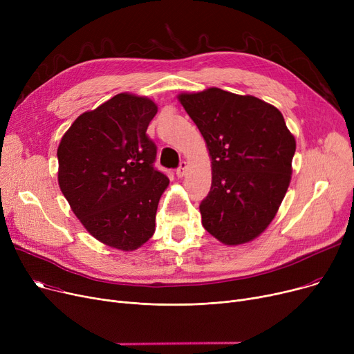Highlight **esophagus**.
Instances as JSON below:
<instances>
[{"label": "esophagus", "mask_w": 354, "mask_h": 354, "mask_svg": "<svg viewBox=\"0 0 354 354\" xmlns=\"http://www.w3.org/2000/svg\"><path fill=\"white\" fill-rule=\"evenodd\" d=\"M187 169H188V163L185 162V160H180V163H179V166H178V169H176V175H178L179 178H182V176L185 175V172H187Z\"/></svg>", "instance_id": "1"}]
</instances>
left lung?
<instances>
[{
	"instance_id": "8db88e82",
	"label": "left lung",
	"mask_w": 354,
	"mask_h": 354,
	"mask_svg": "<svg viewBox=\"0 0 354 354\" xmlns=\"http://www.w3.org/2000/svg\"><path fill=\"white\" fill-rule=\"evenodd\" d=\"M179 100L212 158L202 225L227 245L244 244L270 225L287 192L294 136L281 111L254 96L212 87Z\"/></svg>"
}]
</instances>
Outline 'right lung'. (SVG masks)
I'll return each instance as SVG.
<instances>
[{"instance_id":"obj_1","label":"right lung","mask_w":354,"mask_h":354,"mask_svg":"<svg viewBox=\"0 0 354 354\" xmlns=\"http://www.w3.org/2000/svg\"><path fill=\"white\" fill-rule=\"evenodd\" d=\"M156 111L152 100L120 93L74 120L57 149L60 189L73 212L93 236L122 251L153 235L169 185L146 133Z\"/></svg>"}]
</instances>
